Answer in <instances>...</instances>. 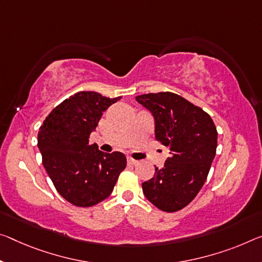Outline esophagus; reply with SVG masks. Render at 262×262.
<instances>
[{"instance_id":"esophagus-1","label":"esophagus","mask_w":262,"mask_h":262,"mask_svg":"<svg viewBox=\"0 0 262 262\" xmlns=\"http://www.w3.org/2000/svg\"><path fill=\"white\" fill-rule=\"evenodd\" d=\"M128 163L129 164H133V165H138L140 162L139 161H136V160H134V159H132V157H129V159H128Z\"/></svg>"}]
</instances>
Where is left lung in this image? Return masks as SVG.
I'll list each match as a JSON object with an SVG mask.
<instances>
[{
	"label": "left lung",
	"instance_id": "1",
	"mask_svg": "<svg viewBox=\"0 0 262 262\" xmlns=\"http://www.w3.org/2000/svg\"><path fill=\"white\" fill-rule=\"evenodd\" d=\"M155 118V138L170 148L164 167L142 183L144 196L165 212L182 210L197 196L209 175L217 149V129L211 116L172 92L136 97Z\"/></svg>",
	"mask_w": 262,
	"mask_h": 262
}]
</instances>
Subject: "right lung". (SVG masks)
I'll list each match as a JSON object with an SVG mask.
<instances>
[{"instance_id":"1","label":"right lung","mask_w":262,"mask_h":262,"mask_svg":"<svg viewBox=\"0 0 262 262\" xmlns=\"http://www.w3.org/2000/svg\"><path fill=\"white\" fill-rule=\"evenodd\" d=\"M121 97L77 92L56 106L38 132L41 162L60 196L79 207H90L110 196L127 165L122 152H102L90 134L102 113Z\"/></svg>"}]
</instances>
